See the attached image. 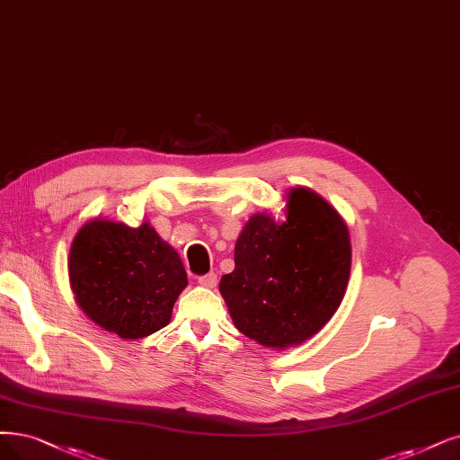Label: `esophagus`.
<instances>
[{
	"label": "esophagus",
	"mask_w": 460,
	"mask_h": 460,
	"mask_svg": "<svg viewBox=\"0 0 460 460\" xmlns=\"http://www.w3.org/2000/svg\"><path fill=\"white\" fill-rule=\"evenodd\" d=\"M199 284L204 288H216L217 286V275L216 273H208L199 279Z\"/></svg>",
	"instance_id": "esophagus-1"
}]
</instances>
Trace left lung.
<instances>
[{"mask_svg":"<svg viewBox=\"0 0 460 460\" xmlns=\"http://www.w3.org/2000/svg\"><path fill=\"white\" fill-rule=\"evenodd\" d=\"M350 261L341 214L309 187H292L282 219L258 212L246 221L219 294L236 330L265 349L284 350L332 320L347 292Z\"/></svg>","mask_w":460,"mask_h":460,"instance_id":"1","label":"left lung"}]
</instances>
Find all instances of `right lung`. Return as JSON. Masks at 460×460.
<instances>
[{
  "instance_id": "right-lung-1",
  "label": "right lung",
  "mask_w": 460,
  "mask_h": 460,
  "mask_svg": "<svg viewBox=\"0 0 460 460\" xmlns=\"http://www.w3.org/2000/svg\"><path fill=\"white\" fill-rule=\"evenodd\" d=\"M67 275L81 311L121 339H142L164 328L187 286L178 252L144 221L94 217L84 224L67 256Z\"/></svg>"
}]
</instances>
